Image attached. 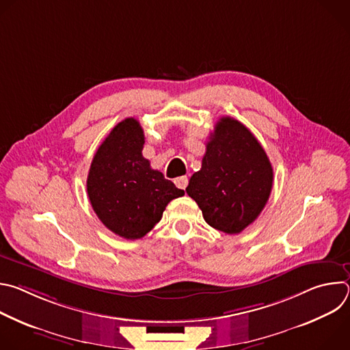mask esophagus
Returning a JSON list of instances; mask_svg holds the SVG:
<instances>
[{
    "mask_svg": "<svg viewBox=\"0 0 350 350\" xmlns=\"http://www.w3.org/2000/svg\"><path fill=\"white\" fill-rule=\"evenodd\" d=\"M174 184H176V187H177V188H180V189H185V188H187V185H188V178H187V176L177 177V178L174 180Z\"/></svg>",
    "mask_w": 350,
    "mask_h": 350,
    "instance_id": "34e87169",
    "label": "esophagus"
}]
</instances>
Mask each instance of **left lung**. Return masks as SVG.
<instances>
[{"label": "left lung", "mask_w": 350, "mask_h": 350, "mask_svg": "<svg viewBox=\"0 0 350 350\" xmlns=\"http://www.w3.org/2000/svg\"><path fill=\"white\" fill-rule=\"evenodd\" d=\"M273 167L256 137L241 122L224 116L206 144L202 167L189 178L187 193L205 221L226 234H239L266 206Z\"/></svg>", "instance_id": "8db88e82"}]
</instances>
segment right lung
Segmentation results:
<instances>
[{
    "label": "right lung",
    "mask_w": 350,
    "mask_h": 350,
    "mask_svg": "<svg viewBox=\"0 0 350 350\" xmlns=\"http://www.w3.org/2000/svg\"><path fill=\"white\" fill-rule=\"evenodd\" d=\"M144 142L138 120H122L99 145L87 177V193L98 219L126 239L148 234L172 199L184 195L159 170L151 169L142 157Z\"/></svg>",
    "instance_id": "1"
}]
</instances>
